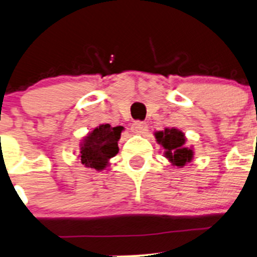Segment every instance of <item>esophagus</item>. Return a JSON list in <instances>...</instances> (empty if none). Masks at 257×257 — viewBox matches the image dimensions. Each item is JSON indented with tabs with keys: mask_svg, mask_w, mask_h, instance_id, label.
<instances>
[{
	"mask_svg": "<svg viewBox=\"0 0 257 257\" xmlns=\"http://www.w3.org/2000/svg\"><path fill=\"white\" fill-rule=\"evenodd\" d=\"M147 123L146 122H142V121H135L134 125H132V131L135 132V134H145V132L147 131Z\"/></svg>",
	"mask_w": 257,
	"mask_h": 257,
	"instance_id": "34e87169",
	"label": "esophagus"
}]
</instances>
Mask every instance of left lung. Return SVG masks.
I'll return each mask as SVG.
<instances>
[{"label": "left lung", "instance_id": "8db88e82", "mask_svg": "<svg viewBox=\"0 0 257 257\" xmlns=\"http://www.w3.org/2000/svg\"><path fill=\"white\" fill-rule=\"evenodd\" d=\"M156 139L166 150L165 155L177 167H183L187 162H190L193 158V151L184 146L186 137L179 130L166 128L165 131L156 132Z\"/></svg>", "mask_w": 257, "mask_h": 257}]
</instances>
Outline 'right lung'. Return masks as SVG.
Here are the masks:
<instances>
[{"instance_id":"obj_1","label":"right lung","mask_w":257,"mask_h":257,"mask_svg":"<svg viewBox=\"0 0 257 257\" xmlns=\"http://www.w3.org/2000/svg\"><path fill=\"white\" fill-rule=\"evenodd\" d=\"M121 126L111 127L109 123L100 125L84 139L80 148V160L86 167L101 171L107 166V161L117 155V141L120 140Z\"/></svg>"}]
</instances>
